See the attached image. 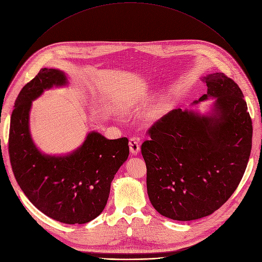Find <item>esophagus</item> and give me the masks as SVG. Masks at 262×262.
Returning a JSON list of instances; mask_svg holds the SVG:
<instances>
[{
    "mask_svg": "<svg viewBox=\"0 0 262 262\" xmlns=\"http://www.w3.org/2000/svg\"><path fill=\"white\" fill-rule=\"evenodd\" d=\"M129 150L133 155L137 156L139 152H140V143H139V139L136 138V137H132L129 139Z\"/></svg>",
    "mask_w": 262,
    "mask_h": 262,
    "instance_id": "obj_1",
    "label": "esophagus"
}]
</instances>
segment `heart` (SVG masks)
I'll use <instances>...</instances> for the list:
<instances>
[{
	"instance_id": "b5f03b06",
	"label": "heart",
	"mask_w": 262,
	"mask_h": 262,
	"mask_svg": "<svg viewBox=\"0 0 262 262\" xmlns=\"http://www.w3.org/2000/svg\"><path fill=\"white\" fill-rule=\"evenodd\" d=\"M135 108H136V105H135V104H132V103H130V104H126V105H125V110H126L127 112L134 111Z\"/></svg>"
}]
</instances>
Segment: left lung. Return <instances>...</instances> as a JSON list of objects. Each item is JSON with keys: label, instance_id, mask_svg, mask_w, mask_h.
<instances>
[{"label": "left lung", "instance_id": "1", "mask_svg": "<svg viewBox=\"0 0 262 262\" xmlns=\"http://www.w3.org/2000/svg\"><path fill=\"white\" fill-rule=\"evenodd\" d=\"M216 98L211 114L173 110L148 129L141 152L147 193L161 215L188 222L220 209L238 187L252 149L253 126L244 94L224 73L203 78Z\"/></svg>", "mask_w": 262, "mask_h": 262}]
</instances>
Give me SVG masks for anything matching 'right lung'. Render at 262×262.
<instances>
[{
	"instance_id": "obj_1",
	"label": "right lung",
	"mask_w": 262,
	"mask_h": 262,
	"mask_svg": "<svg viewBox=\"0 0 262 262\" xmlns=\"http://www.w3.org/2000/svg\"><path fill=\"white\" fill-rule=\"evenodd\" d=\"M68 83L63 72L41 69L21 89L11 115L8 151L15 180L28 200L47 216L68 225L96 219L110 195L111 183L127 160L128 139L108 140L92 132L67 156L41 154L29 130L32 101L45 90Z\"/></svg>"
}]
</instances>
